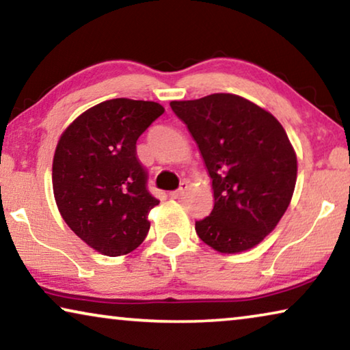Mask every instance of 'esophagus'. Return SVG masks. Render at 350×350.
I'll return each mask as SVG.
<instances>
[{
  "label": "esophagus",
  "mask_w": 350,
  "mask_h": 350,
  "mask_svg": "<svg viewBox=\"0 0 350 350\" xmlns=\"http://www.w3.org/2000/svg\"><path fill=\"white\" fill-rule=\"evenodd\" d=\"M185 191H187V182H184V184L180 185L179 190L170 191V198H171V200H179V198H182V196L185 195Z\"/></svg>",
  "instance_id": "34e87169"
}]
</instances>
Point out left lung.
Listing matches in <instances>:
<instances>
[{"label":"left lung","instance_id":"8db88e82","mask_svg":"<svg viewBox=\"0 0 350 350\" xmlns=\"http://www.w3.org/2000/svg\"><path fill=\"white\" fill-rule=\"evenodd\" d=\"M187 125L212 179L213 208L195 229L208 247L236 254L256 247L288 211L297 155L283 125L236 94L170 102Z\"/></svg>","mask_w":350,"mask_h":350}]
</instances>
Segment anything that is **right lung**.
<instances>
[{"label": "right lung", "instance_id": "add662e5", "mask_svg": "<svg viewBox=\"0 0 350 350\" xmlns=\"http://www.w3.org/2000/svg\"><path fill=\"white\" fill-rule=\"evenodd\" d=\"M163 113L157 102L111 98L81 113L59 137L51 168L56 206L97 253L122 256L149 231L159 200L146 189L137 139Z\"/></svg>", "mask_w": 350, "mask_h": 350}]
</instances>
